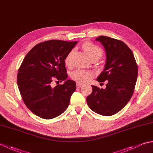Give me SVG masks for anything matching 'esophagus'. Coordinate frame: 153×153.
I'll return each mask as SVG.
<instances>
[{
    "mask_svg": "<svg viewBox=\"0 0 153 153\" xmlns=\"http://www.w3.org/2000/svg\"><path fill=\"white\" fill-rule=\"evenodd\" d=\"M76 85H77V88H79V87H80L82 85V83H76Z\"/></svg>",
    "mask_w": 153,
    "mask_h": 153,
    "instance_id": "obj_1",
    "label": "esophagus"
}]
</instances>
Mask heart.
I'll return each instance as SVG.
<instances>
[{
    "mask_svg": "<svg viewBox=\"0 0 153 153\" xmlns=\"http://www.w3.org/2000/svg\"><path fill=\"white\" fill-rule=\"evenodd\" d=\"M83 47L87 56L89 57L91 60L93 59H97L98 60L102 56V53L101 49L92 43H86L83 45ZM74 53V50H71L65 58V64L68 67H71V64H72V56ZM92 77L93 73L91 71L79 69L74 71L71 74V79L74 80L75 82L80 83L87 82Z\"/></svg>",
    "mask_w": 153,
    "mask_h": 153,
    "instance_id": "1",
    "label": "heart"
}]
</instances>
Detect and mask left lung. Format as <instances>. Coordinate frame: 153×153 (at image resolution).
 Returning a JSON list of instances; mask_svg holds the SVG:
<instances>
[{"mask_svg": "<svg viewBox=\"0 0 153 153\" xmlns=\"http://www.w3.org/2000/svg\"><path fill=\"white\" fill-rule=\"evenodd\" d=\"M95 40L102 45L106 56L105 68L97 80L106 81L107 83L105 89L91 85L93 91L86 100L93 112L112 116L120 111L131 98L138 68L132 51L123 41L102 35Z\"/></svg>", "mask_w": 153, "mask_h": 153, "instance_id": "8db88e82", "label": "left lung"}]
</instances>
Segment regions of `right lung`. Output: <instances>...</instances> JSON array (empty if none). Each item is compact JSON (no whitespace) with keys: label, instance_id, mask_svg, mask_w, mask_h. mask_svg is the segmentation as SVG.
Wrapping results in <instances>:
<instances>
[{"label":"right lung","instance_id":"1","mask_svg":"<svg viewBox=\"0 0 153 153\" xmlns=\"http://www.w3.org/2000/svg\"><path fill=\"white\" fill-rule=\"evenodd\" d=\"M77 43L50 40L39 43L26 54L19 68L17 83L22 99L41 118H56L69 105L76 84L67 79L64 60ZM56 79L65 83L52 87L51 82Z\"/></svg>","mask_w":153,"mask_h":153}]
</instances>
